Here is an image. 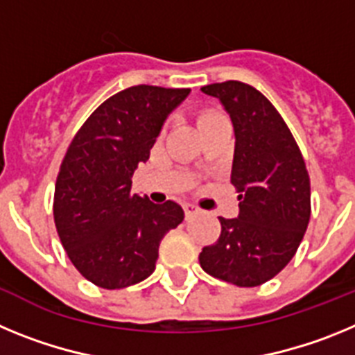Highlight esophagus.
I'll use <instances>...</instances> for the list:
<instances>
[{
	"label": "esophagus",
	"instance_id": "34e87169",
	"mask_svg": "<svg viewBox=\"0 0 355 355\" xmlns=\"http://www.w3.org/2000/svg\"><path fill=\"white\" fill-rule=\"evenodd\" d=\"M200 209L197 208L196 205H192V202H188V205H184V215H187V218H190V216H193V215H197V213H199Z\"/></svg>",
	"mask_w": 355,
	"mask_h": 355
}]
</instances>
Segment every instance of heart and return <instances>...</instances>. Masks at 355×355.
<instances>
[{
	"label": "heart",
	"mask_w": 355,
	"mask_h": 355,
	"mask_svg": "<svg viewBox=\"0 0 355 355\" xmlns=\"http://www.w3.org/2000/svg\"><path fill=\"white\" fill-rule=\"evenodd\" d=\"M215 115H218V114H202L199 117V122H202V121H208V119H211V117H215Z\"/></svg>",
	"instance_id": "obj_1"
}]
</instances>
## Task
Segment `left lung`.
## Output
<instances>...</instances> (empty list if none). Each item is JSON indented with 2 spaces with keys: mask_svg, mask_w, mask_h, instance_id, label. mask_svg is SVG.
I'll return each instance as SVG.
<instances>
[{
  "mask_svg": "<svg viewBox=\"0 0 355 355\" xmlns=\"http://www.w3.org/2000/svg\"><path fill=\"white\" fill-rule=\"evenodd\" d=\"M234 130L231 183L240 192L236 218H222L218 240L202 249L206 274L236 286H259L290 263L311 215V187L286 122L259 90L241 81L202 87Z\"/></svg>",
  "mask_w": 355,
  "mask_h": 355,
  "instance_id": "left-lung-1",
  "label": "left lung"
}]
</instances>
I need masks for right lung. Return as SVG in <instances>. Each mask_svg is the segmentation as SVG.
Returning a JSON list of instances; mask_svg holds the SVG:
<instances>
[{
  "instance_id": "obj_1",
  "label": "right lung",
  "mask_w": 355,
  "mask_h": 355,
  "mask_svg": "<svg viewBox=\"0 0 355 355\" xmlns=\"http://www.w3.org/2000/svg\"><path fill=\"white\" fill-rule=\"evenodd\" d=\"M190 89L137 85L106 99L72 139L56 178L53 215L72 265L99 288L119 290L155 272L159 241L183 222L178 202L131 193L163 124Z\"/></svg>"
}]
</instances>
